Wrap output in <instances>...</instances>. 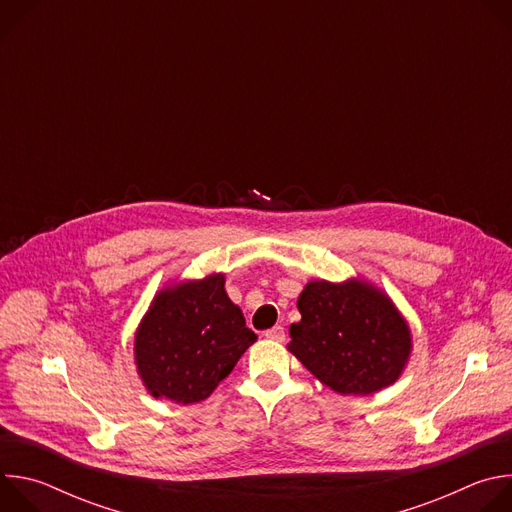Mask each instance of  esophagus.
<instances>
[{"label":"esophagus","mask_w":512,"mask_h":512,"mask_svg":"<svg viewBox=\"0 0 512 512\" xmlns=\"http://www.w3.org/2000/svg\"><path fill=\"white\" fill-rule=\"evenodd\" d=\"M267 340H275V342H283L285 340V330L281 326H273L269 330H265L263 334Z\"/></svg>","instance_id":"34e87169"}]
</instances>
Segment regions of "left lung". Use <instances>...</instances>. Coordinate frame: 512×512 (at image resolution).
<instances>
[{
  "mask_svg": "<svg viewBox=\"0 0 512 512\" xmlns=\"http://www.w3.org/2000/svg\"><path fill=\"white\" fill-rule=\"evenodd\" d=\"M302 320L289 326L287 350L340 395H373L403 375L413 350L409 322L387 291L362 277L308 281Z\"/></svg>",
  "mask_w": 512,
  "mask_h": 512,
  "instance_id": "left-lung-1",
  "label": "left lung"
}]
</instances>
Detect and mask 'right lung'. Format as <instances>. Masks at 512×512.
Instances as JSON below:
<instances>
[{
  "label": "right lung",
  "instance_id": "add662e5",
  "mask_svg": "<svg viewBox=\"0 0 512 512\" xmlns=\"http://www.w3.org/2000/svg\"><path fill=\"white\" fill-rule=\"evenodd\" d=\"M225 281V273H210L156 291L133 338L135 369L152 397L178 405L208 399L257 340Z\"/></svg>",
  "mask_w": 512,
  "mask_h": 512
}]
</instances>
